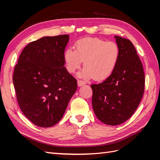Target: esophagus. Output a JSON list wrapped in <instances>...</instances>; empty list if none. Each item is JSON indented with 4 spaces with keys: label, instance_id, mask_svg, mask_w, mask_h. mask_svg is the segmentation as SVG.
<instances>
[{
    "label": "esophagus",
    "instance_id": "34e87169",
    "mask_svg": "<svg viewBox=\"0 0 160 160\" xmlns=\"http://www.w3.org/2000/svg\"><path fill=\"white\" fill-rule=\"evenodd\" d=\"M86 83L85 81H81V80H78L77 81V85H78L79 87H81V86H83L84 85H85Z\"/></svg>",
    "mask_w": 160,
    "mask_h": 160
}]
</instances>
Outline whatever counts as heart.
<instances>
[{"label":"heart","instance_id":"b5f03b06","mask_svg":"<svg viewBox=\"0 0 160 160\" xmlns=\"http://www.w3.org/2000/svg\"><path fill=\"white\" fill-rule=\"evenodd\" d=\"M75 50L67 49L63 55L66 68L73 73L84 61L80 76L97 81L107 79L115 71L120 57L119 46L98 38H85L77 41Z\"/></svg>","mask_w":160,"mask_h":160}]
</instances>
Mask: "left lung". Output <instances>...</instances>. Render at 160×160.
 Listing matches in <instances>:
<instances>
[{
    "label": "left lung",
    "mask_w": 160,
    "mask_h": 160,
    "mask_svg": "<svg viewBox=\"0 0 160 160\" xmlns=\"http://www.w3.org/2000/svg\"><path fill=\"white\" fill-rule=\"evenodd\" d=\"M120 49L117 67L108 78L93 84L92 106L96 117L109 125L122 124L131 118L144 92L143 66L133 43L115 36Z\"/></svg>",
    "instance_id": "8db88e82"
}]
</instances>
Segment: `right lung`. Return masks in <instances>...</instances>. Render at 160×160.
<instances>
[{"label": "right lung", "instance_id": "obj_1", "mask_svg": "<svg viewBox=\"0 0 160 160\" xmlns=\"http://www.w3.org/2000/svg\"><path fill=\"white\" fill-rule=\"evenodd\" d=\"M69 39V35H62L30 42L14 67L12 81L19 107L38 127L59 122L77 91V80L64 67Z\"/></svg>", "mask_w": 160, "mask_h": 160}]
</instances>
